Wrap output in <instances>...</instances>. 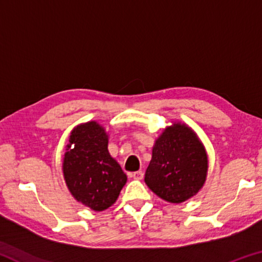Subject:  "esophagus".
<instances>
[{
  "label": "esophagus",
  "instance_id": "34e87169",
  "mask_svg": "<svg viewBox=\"0 0 262 262\" xmlns=\"http://www.w3.org/2000/svg\"><path fill=\"white\" fill-rule=\"evenodd\" d=\"M129 176H130V178L135 179V180H141V179H143V172H142V171L133 172V173H130Z\"/></svg>",
  "mask_w": 262,
  "mask_h": 262
}]
</instances>
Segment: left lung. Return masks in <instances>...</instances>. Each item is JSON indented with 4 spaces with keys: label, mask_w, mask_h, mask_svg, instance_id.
Here are the masks:
<instances>
[{
    "label": "left lung",
    "mask_w": 262,
    "mask_h": 262,
    "mask_svg": "<svg viewBox=\"0 0 262 262\" xmlns=\"http://www.w3.org/2000/svg\"><path fill=\"white\" fill-rule=\"evenodd\" d=\"M207 168L206 150L195 133L174 123L155 143L144 181L163 200L181 203L200 190Z\"/></svg>",
    "instance_id": "1"
}]
</instances>
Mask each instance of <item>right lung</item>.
<instances>
[{"label":"right lung","instance_id":"obj_1","mask_svg":"<svg viewBox=\"0 0 262 262\" xmlns=\"http://www.w3.org/2000/svg\"><path fill=\"white\" fill-rule=\"evenodd\" d=\"M105 129L95 121L75 129L63 158V174L70 193L95 211L107 209L120 194L127 176L107 150ZM74 148H72V145Z\"/></svg>","mask_w":262,"mask_h":262}]
</instances>
